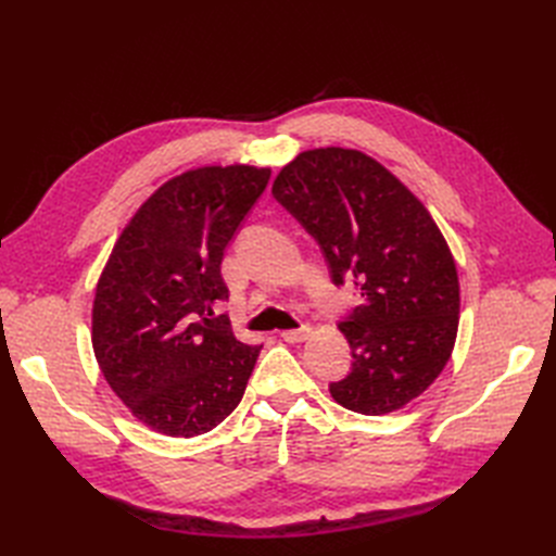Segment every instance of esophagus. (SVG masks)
Listing matches in <instances>:
<instances>
[{"instance_id":"obj_1","label":"esophagus","mask_w":556,"mask_h":556,"mask_svg":"<svg viewBox=\"0 0 556 556\" xmlns=\"http://www.w3.org/2000/svg\"><path fill=\"white\" fill-rule=\"evenodd\" d=\"M313 333V327H308V325H304V327H299V329H290V331H282L280 336L288 343H304V341H308V336Z\"/></svg>"}]
</instances>
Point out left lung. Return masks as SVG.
<instances>
[{
  "label": "left lung",
  "instance_id": "1",
  "mask_svg": "<svg viewBox=\"0 0 556 556\" xmlns=\"http://www.w3.org/2000/svg\"><path fill=\"white\" fill-rule=\"evenodd\" d=\"M274 197L325 252L336 285L362 304L339 329L352 371L329 392L362 415L406 408L452 357L459 276L427 206L387 166L355 148H313L280 169Z\"/></svg>",
  "mask_w": 556,
  "mask_h": 556
}]
</instances>
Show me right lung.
<instances>
[{
	"instance_id": "obj_1",
	"label": "right lung",
	"mask_w": 556,
	"mask_h": 556,
	"mask_svg": "<svg viewBox=\"0 0 556 556\" xmlns=\"http://www.w3.org/2000/svg\"><path fill=\"white\" fill-rule=\"evenodd\" d=\"M271 169L208 164L150 194L117 237L92 299L99 368L141 425L172 439L215 429L260 357L215 308L229 296L225 248Z\"/></svg>"
}]
</instances>
